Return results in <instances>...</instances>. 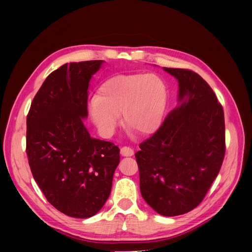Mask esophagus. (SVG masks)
Here are the masks:
<instances>
[{
    "instance_id": "obj_1",
    "label": "esophagus",
    "mask_w": 252,
    "mask_h": 252,
    "mask_svg": "<svg viewBox=\"0 0 252 252\" xmlns=\"http://www.w3.org/2000/svg\"><path fill=\"white\" fill-rule=\"evenodd\" d=\"M121 155L123 157H132L134 155L133 150L130 147H123L121 148Z\"/></svg>"
}]
</instances>
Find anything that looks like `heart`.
Returning <instances> with one entry per match:
<instances>
[{
  "mask_svg": "<svg viewBox=\"0 0 252 252\" xmlns=\"http://www.w3.org/2000/svg\"><path fill=\"white\" fill-rule=\"evenodd\" d=\"M168 91L154 73L121 74L105 81L88 102V112L102 134L114 133L122 114L124 127L141 135L155 132L162 123Z\"/></svg>",
  "mask_w": 252,
  "mask_h": 252,
  "instance_id": "heart-1",
  "label": "heart"
}]
</instances>
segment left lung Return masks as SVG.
<instances>
[{
  "label": "left lung",
  "instance_id": "8db88e82",
  "mask_svg": "<svg viewBox=\"0 0 252 252\" xmlns=\"http://www.w3.org/2000/svg\"><path fill=\"white\" fill-rule=\"evenodd\" d=\"M179 83L178 106L135 154L143 199L158 215L194 209L218 177L225 155L223 107L199 74L166 68Z\"/></svg>",
  "mask_w": 252,
  "mask_h": 252
}]
</instances>
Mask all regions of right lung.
<instances>
[{"label":"right lung","mask_w":252,"mask_h":252,"mask_svg":"<svg viewBox=\"0 0 252 252\" xmlns=\"http://www.w3.org/2000/svg\"><path fill=\"white\" fill-rule=\"evenodd\" d=\"M104 61L64 64L44 81L27 116L26 152L37 186L64 215L94 217L111 191L120 149L91 138L88 87Z\"/></svg>","instance_id":"1"}]
</instances>
